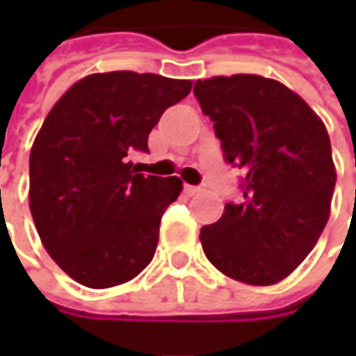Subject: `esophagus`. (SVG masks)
Masks as SVG:
<instances>
[{"mask_svg":"<svg viewBox=\"0 0 356 356\" xmlns=\"http://www.w3.org/2000/svg\"><path fill=\"white\" fill-rule=\"evenodd\" d=\"M184 192L188 194V196H196V194H200L202 190H200L198 186H190V184H186L184 186Z\"/></svg>","mask_w":356,"mask_h":356,"instance_id":"obj_1","label":"esophagus"}]
</instances>
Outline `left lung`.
<instances>
[{
	"label": "left lung",
	"instance_id": "obj_1",
	"mask_svg": "<svg viewBox=\"0 0 356 356\" xmlns=\"http://www.w3.org/2000/svg\"><path fill=\"white\" fill-rule=\"evenodd\" d=\"M224 158L243 170L241 198L200 229L206 257L250 285L287 277L329 220L337 174L323 120L280 81L259 75L196 81Z\"/></svg>",
	"mask_w": 356,
	"mask_h": 356
}]
</instances>
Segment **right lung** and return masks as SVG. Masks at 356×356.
I'll list each match as a JSON object with an SVG mask.
<instances>
[{
  "label": "right lung",
  "mask_w": 356,
  "mask_h": 356,
  "mask_svg": "<svg viewBox=\"0 0 356 356\" xmlns=\"http://www.w3.org/2000/svg\"><path fill=\"white\" fill-rule=\"evenodd\" d=\"M190 89L152 73H95L49 111L29 156V208L47 253L81 285L115 287L152 261L182 180L136 174L132 156Z\"/></svg>",
  "instance_id": "obj_1"
}]
</instances>
